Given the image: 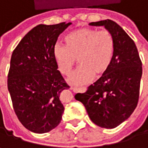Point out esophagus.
Wrapping results in <instances>:
<instances>
[{
  "label": "esophagus",
  "mask_w": 148,
  "mask_h": 148,
  "mask_svg": "<svg viewBox=\"0 0 148 148\" xmlns=\"http://www.w3.org/2000/svg\"><path fill=\"white\" fill-rule=\"evenodd\" d=\"M71 90H73L74 92H86V87H82V88H78V87H74V86H71L70 87Z\"/></svg>",
  "instance_id": "1"
}]
</instances>
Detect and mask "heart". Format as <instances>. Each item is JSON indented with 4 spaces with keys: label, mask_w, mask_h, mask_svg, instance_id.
<instances>
[{
    "label": "heart",
    "mask_w": 148,
    "mask_h": 148,
    "mask_svg": "<svg viewBox=\"0 0 148 148\" xmlns=\"http://www.w3.org/2000/svg\"><path fill=\"white\" fill-rule=\"evenodd\" d=\"M66 46L59 44L53 49V56L61 74L71 73L76 59L80 66L69 78V82L81 86L91 82L95 74H104L113 59L115 44L108 31L79 28L65 37Z\"/></svg>",
    "instance_id": "obj_1"
}]
</instances>
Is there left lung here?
Listing matches in <instances>:
<instances>
[{
	"label": "left lung",
	"instance_id": "obj_1",
	"mask_svg": "<svg viewBox=\"0 0 148 148\" xmlns=\"http://www.w3.org/2000/svg\"><path fill=\"white\" fill-rule=\"evenodd\" d=\"M103 26L113 37L115 49L107 71L75 99L84 104L93 123L114 129L134 112L139 99L142 64L135 44L126 32L110 19L92 22Z\"/></svg>",
	"mask_w": 148,
	"mask_h": 148
}]
</instances>
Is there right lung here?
<instances>
[{
  "instance_id": "right-lung-1",
  "label": "right lung",
  "mask_w": 148,
  "mask_h": 148,
  "mask_svg": "<svg viewBox=\"0 0 148 148\" xmlns=\"http://www.w3.org/2000/svg\"><path fill=\"white\" fill-rule=\"evenodd\" d=\"M71 24L35 26L12 54L8 89L19 122L33 133H47L62 120L64 106L60 96L69 86L57 70L53 49Z\"/></svg>"
}]
</instances>
